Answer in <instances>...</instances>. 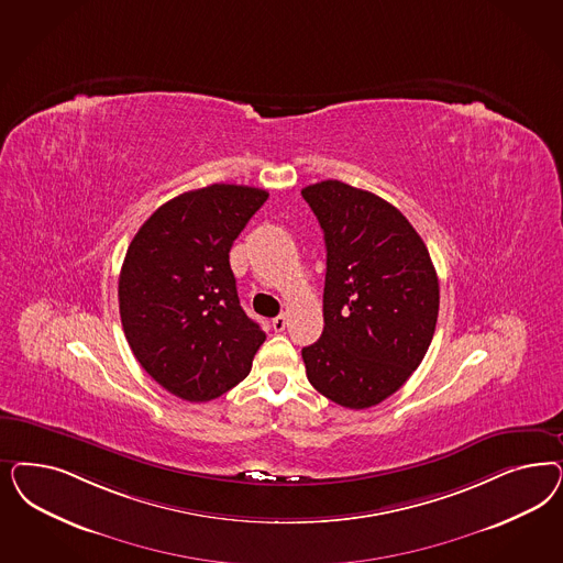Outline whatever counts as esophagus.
Here are the masks:
<instances>
[{
  "instance_id": "esophagus-1",
  "label": "esophagus",
  "mask_w": 563,
  "mask_h": 563,
  "mask_svg": "<svg viewBox=\"0 0 563 563\" xmlns=\"http://www.w3.org/2000/svg\"><path fill=\"white\" fill-rule=\"evenodd\" d=\"M272 325L275 333H282V331L286 329V325H288V317H286V314H277V317L273 319Z\"/></svg>"
}]
</instances>
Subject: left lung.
<instances>
[{
    "label": "left lung",
    "instance_id": "1",
    "mask_svg": "<svg viewBox=\"0 0 563 563\" xmlns=\"http://www.w3.org/2000/svg\"><path fill=\"white\" fill-rule=\"evenodd\" d=\"M325 234L323 333L302 347L310 385L363 410L396 394L422 363L439 314V279L410 221L340 180L302 188Z\"/></svg>",
    "mask_w": 563,
    "mask_h": 563
}]
</instances>
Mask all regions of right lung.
Listing matches in <instances>:
<instances>
[{
  "label": "right lung",
  "mask_w": 563,
  "mask_h": 563,
  "mask_svg": "<svg viewBox=\"0 0 563 563\" xmlns=\"http://www.w3.org/2000/svg\"><path fill=\"white\" fill-rule=\"evenodd\" d=\"M267 197L236 184L184 192L128 246L118 284L128 344L155 382L186 401L230 391L265 342L240 307L230 249Z\"/></svg>",
  "instance_id": "add662e5"
}]
</instances>
